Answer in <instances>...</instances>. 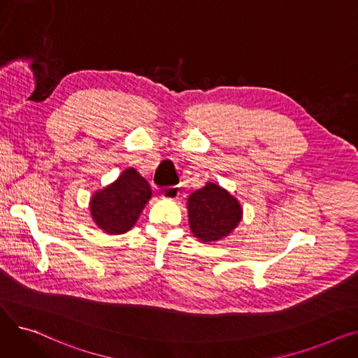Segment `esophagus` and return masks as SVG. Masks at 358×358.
<instances>
[{"label": "esophagus", "instance_id": "1", "mask_svg": "<svg viewBox=\"0 0 358 358\" xmlns=\"http://www.w3.org/2000/svg\"><path fill=\"white\" fill-rule=\"evenodd\" d=\"M162 199H166V200H177L178 196H180V192L177 187H171V189H164L162 190Z\"/></svg>", "mask_w": 358, "mask_h": 358}]
</instances>
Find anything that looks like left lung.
I'll return each instance as SVG.
<instances>
[{"label":"left lung","mask_w":358,"mask_h":358,"mask_svg":"<svg viewBox=\"0 0 358 358\" xmlns=\"http://www.w3.org/2000/svg\"><path fill=\"white\" fill-rule=\"evenodd\" d=\"M192 234L203 243L229 236L242 220L239 200L216 182H206L187 200Z\"/></svg>","instance_id":"left-lung-1"}]
</instances>
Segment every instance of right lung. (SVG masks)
I'll return each mask as SVG.
<instances>
[{
    "label": "right lung",
    "instance_id": "1",
    "mask_svg": "<svg viewBox=\"0 0 358 358\" xmlns=\"http://www.w3.org/2000/svg\"><path fill=\"white\" fill-rule=\"evenodd\" d=\"M152 197L148 181L135 168L120 176L90 197L94 223L107 235H122L135 227L146 203Z\"/></svg>",
    "mask_w": 358,
    "mask_h": 358
}]
</instances>
